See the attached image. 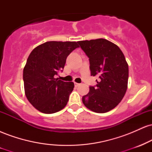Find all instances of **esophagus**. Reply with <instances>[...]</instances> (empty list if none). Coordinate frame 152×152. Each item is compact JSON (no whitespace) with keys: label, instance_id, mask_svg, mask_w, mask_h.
Segmentation results:
<instances>
[{"label":"esophagus","instance_id":"esophagus-1","mask_svg":"<svg viewBox=\"0 0 152 152\" xmlns=\"http://www.w3.org/2000/svg\"><path fill=\"white\" fill-rule=\"evenodd\" d=\"M74 85H75V86H76V87H77L78 86H79V83H76V82H74Z\"/></svg>","mask_w":152,"mask_h":152}]
</instances>
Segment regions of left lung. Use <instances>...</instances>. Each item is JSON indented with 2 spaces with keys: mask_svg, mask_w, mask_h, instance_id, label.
<instances>
[{
  "mask_svg": "<svg viewBox=\"0 0 152 152\" xmlns=\"http://www.w3.org/2000/svg\"><path fill=\"white\" fill-rule=\"evenodd\" d=\"M89 58L91 76H99L96 87L82 97L86 108L96 113L114 109L126 94L129 66L118 46L104 38L78 41Z\"/></svg>",
  "mask_w": 152,
  "mask_h": 152,
  "instance_id": "obj_1",
  "label": "left lung"
}]
</instances>
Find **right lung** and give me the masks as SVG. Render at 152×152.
<instances>
[{
  "instance_id": "add662e5",
  "label": "right lung",
  "mask_w": 152,
  "mask_h": 152,
  "mask_svg": "<svg viewBox=\"0 0 152 152\" xmlns=\"http://www.w3.org/2000/svg\"><path fill=\"white\" fill-rule=\"evenodd\" d=\"M78 45L75 41H48L31 51L23 69L24 90L28 102L44 114L64 109L74 90V82L54 78L65 66L66 58Z\"/></svg>"
}]
</instances>
